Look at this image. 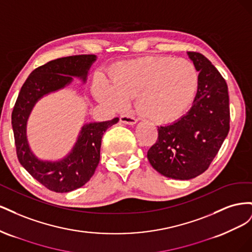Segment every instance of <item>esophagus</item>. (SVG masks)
I'll list each match as a JSON object with an SVG mask.
<instances>
[{
  "label": "esophagus",
  "mask_w": 252,
  "mask_h": 252,
  "mask_svg": "<svg viewBox=\"0 0 252 252\" xmlns=\"http://www.w3.org/2000/svg\"><path fill=\"white\" fill-rule=\"evenodd\" d=\"M120 122L123 124H127V125H134L136 123V119L129 116V114H122L120 117Z\"/></svg>",
  "instance_id": "obj_1"
}]
</instances>
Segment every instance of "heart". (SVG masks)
Masks as SVG:
<instances>
[{
    "instance_id": "b5f03b06",
    "label": "heart",
    "mask_w": 252,
    "mask_h": 252,
    "mask_svg": "<svg viewBox=\"0 0 252 252\" xmlns=\"http://www.w3.org/2000/svg\"><path fill=\"white\" fill-rule=\"evenodd\" d=\"M109 83L98 77L94 94L112 110H122L128 98L135 96L136 109L158 124L180 118L193 101L199 86V72L186 59L145 57L114 64Z\"/></svg>"
}]
</instances>
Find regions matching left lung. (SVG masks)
I'll return each instance as SVG.
<instances>
[{
	"label": "left lung",
	"mask_w": 252,
	"mask_h": 252,
	"mask_svg": "<svg viewBox=\"0 0 252 252\" xmlns=\"http://www.w3.org/2000/svg\"><path fill=\"white\" fill-rule=\"evenodd\" d=\"M199 71L192 107L174 123L158 127L157 143L147 152L164 177L190 180L207 170L229 131V95L226 81L199 52H187Z\"/></svg>",
	"instance_id": "obj_1"
}]
</instances>
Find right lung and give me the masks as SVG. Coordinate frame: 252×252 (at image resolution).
<instances>
[{"label":"right lung","instance_id":"obj_1","mask_svg":"<svg viewBox=\"0 0 252 252\" xmlns=\"http://www.w3.org/2000/svg\"><path fill=\"white\" fill-rule=\"evenodd\" d=\"M95 60L94 55L72 56L37 67L23 84L14 104L11 124L19 162L33 179L51 191L69 192L86 184L100 162L103 134L118 123L119 118L84 125L69 154L53 162L43 161L30 149L26 134L28 118L40 98L69 85L73 77L85 83Z\"/></svg>","mask_w":252,"mask_h":252}]
</instances>
